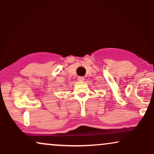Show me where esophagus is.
I'll return each instance as SVG.
<instances>
[{
    "label": "esophagus",
    "instance_id": "obj_1",
    "mask_svg": "<svg viewBox=\"0 0 154 154\" xmlns=\"http://www.w3.org/2000/svg\"><path fill=\"white\" fill-rule=\"evenodd\" d=\"M84 80H85V77H78V81L82 82Z\"/></svg>",
    "mask_w": 154,
    "mask_h": 154
}]
</instances>
